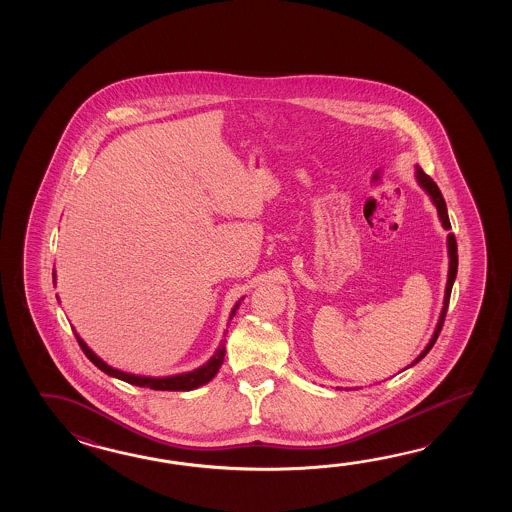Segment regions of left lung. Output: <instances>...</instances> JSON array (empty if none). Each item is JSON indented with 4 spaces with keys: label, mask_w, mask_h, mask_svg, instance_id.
Returning <instances> with one entry per match:
<instances>
[{
    "label": "left lung",
    "mask_w": 512,
    "mask_h": 512,
    "mask_svg": "<svg viewBox=\"0 0 512 512\" xmlns=\"http://www.w3.org/2000/svg\"><path fill=\"white\" fill-rule=\"evenodd\" d=\"M415 179H417V183L421 185V188L425 190L426 194L430 196L432 199V203H434L435 208H437V214H439V219H441V223H443V227L446 230L452 229L450 227V219H448V212H446V203L445 199H443V194H441V190L437 188L434 181H432V177L430 175H426L423 172V168H419V166H415ZM446 245H448V280H446V289H445V302H443V309H441V316H439V320H437V326H435L434 337L430 338V342H428V346H426L425 351L417 357V359L408 366V368H412L414 364H417L419 360L425 359L426 353L432 349V346L435 344V340L439 337V333H441V327L445 324V316L446 309H448V302H450V293H452V285H454V280H456L457 274V243L456 236L454 234H448V238H446Z\"/></svg>",
    "instance_id": "8db88e82"
}]
</instances>
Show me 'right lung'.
<instances>
[{
  "label": "right lung",
  "mask_w": 512,
  "mask_h": 512,
  "mask_svg": "<svg viewBox=\"0 0 512 512\" xmlns=\"http://www.w3.org/2000/svg\"><path fill=\"white\" fill-rule=\"evenodd\" d=\"M241 300L236 302L234 309L230 311V320H232V316L236 315V309L240 307ZM75 337H77L78 346L86 353L87 359L91 360L98 370L108 373L109 377H115V379H120V381L133 384V386L150 388V390H161V392H190V390H196L199 386L207 384V382L212 381L216 377V373H218L221 364H223V359H225V346L221 342V346L212 355V359L208 360L207 364H203L201 368H197V370L186 371V373H179V375H172V377H141V375H131V373H126V371L111 368L104 360L97 357L91 349L87 348L86 342L78 337L77 333H75Z\"/></svg>",
  "instance_id": "add662e5"
}]
</instances>
